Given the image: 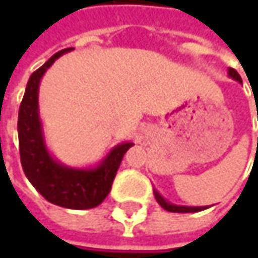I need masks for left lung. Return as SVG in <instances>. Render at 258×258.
I'll use <instances>...</instances> for the list:
<instances>
[{
  "label": "left lung",
  "instance_id": "8db88e82",
  "mask_svg": "<svg viewBox=\"0 0 258 258\" xmlns=\"http://www.w3.org/2000/svg\"><path fill=\"white\" fill-rule=\"evenodd\" d=\"M229 76L234 80H237L239 83H242V79L239 76V73L234 70V69H229ZM154 196H155V199H157V202L160 203V206L163 208V209H166V211H169V212H180V214H186V212H200V211H203V209H206V206H178V205H173V203H170V202H167L157 189H154Z\"/></svg>",
  "mask_w": 258,
  "mask_h": 258
}]
</instances>
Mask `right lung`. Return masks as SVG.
I'll use <instances>...</instances> for the list:
<instances>
[{"mask_svg":"<svg viewBox=\"0 0 258 258\" xmlns=\"http://www.w3.org/2000/svg\"><path fill=\"white\" fill-rule=\"evenodd\" d=\"M70 50L73 47L55 53L28 80L18 118L19 152L26 178L47 202L67 209H91L98 206L110 192L124 154L133 143L115 146L94 169L67 167L49 154L38 116V86L55 59Z\"/></svg>","mask_w":258,"mask_h":258,"instance_id":"add662e5","label":"right lung"}]
</instances>
